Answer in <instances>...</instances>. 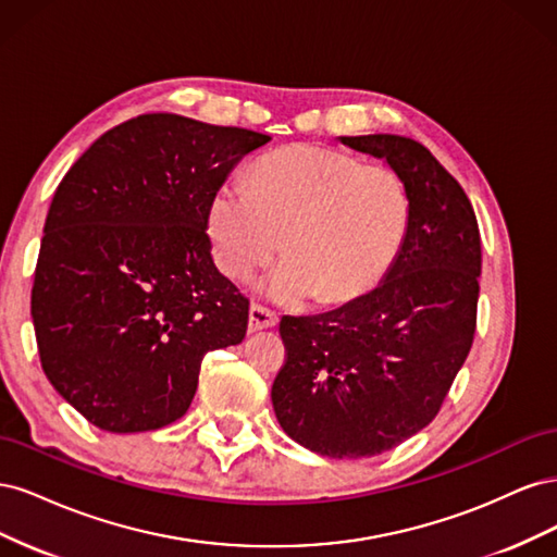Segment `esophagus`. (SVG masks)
Wrapping results in <instances>:
<instances>
[{
    "label": "esophagus",
    "mask_w": 557,
    "mask_h": 557,
    "mask_svg": "<svg viewBox=\"0 0 557 557\" xmlns=\"http://www.w3.org/2000/svg\"><path fill=\"white\" fill-rule=\"evenodd\" d=\"M278 323V315L274 311H269L260 305H252L248 311V330L256 332V330H267V327H274Z\"/></svg>",
    "instance_id": "1"
}]
</instances>
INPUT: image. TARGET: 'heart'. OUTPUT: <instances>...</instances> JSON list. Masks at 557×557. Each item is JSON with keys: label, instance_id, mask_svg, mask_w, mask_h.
I'll return each mask as SVG.
<instances>
[{"label": "heart", "instance_id": "1", "mask_svg": "<svg viewBox=\"0 0 557 557\" xmlns=\"http://www.w3.org/2000/svg\"><path fill=\"white\" fill-rule=\"evenodd\" d=\"M411 199L391 166L346 150L295 144L264 156L250 185L225 183L209 201L213 258L234 281L285 250L267 293L285 305L313 295L342 307L372 293L407 239Z\"/></svg>", "mask_w": 557, "mask_h": 557}]
</instances>
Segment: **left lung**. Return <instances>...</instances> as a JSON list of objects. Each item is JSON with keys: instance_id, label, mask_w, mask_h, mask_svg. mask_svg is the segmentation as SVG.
Returning a JSON list of instances; mask_svg holds the SVG:
<instances>
[{"instance_id": "obj_1", "label": "left lung", "mask_w": 557, "mask_h": 557, "mask_svg": "<svg viewBox=\"0 0 557 557\" xmlns=\"http://www.w3.org/2000/svg\"><path fill=\"white\" fill-rule=\"evenodd\" d=\"M407 185L411 223L369 295L318 315H283L272 401L285 434L327 458H372L430 425L476 332L481 234L462 185L399 134L342 137Z\"/></svg>"}]
</instances>
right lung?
<instances>
[{
    "label": "right lung",
    "mask_w": 557,
    "mask_h": 557,
    "mask_svg": "<svg viewBox=\"0 0 557 557\" xmlns=\"http://www.w3.org/2000/svg\"><path fill=\"white\" fill-rule=\"evenodd\" d=\"M267 134L144 113L102 134L50 201L32 285L44 374L107 432L174 423L209 350L237 346L248 299L218 272L207 213Z\"/></svg>",
    "instance_id": "right-lung-1"
}]
</instances>
